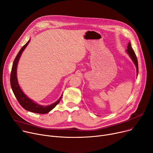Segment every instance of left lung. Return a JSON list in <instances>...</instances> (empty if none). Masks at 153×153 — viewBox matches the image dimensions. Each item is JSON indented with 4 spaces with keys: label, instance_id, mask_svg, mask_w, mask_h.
<instances>
[{
    "label": "left lung",
    "instance_id": "8db88e82",
    "mask_svg": "<svg viewBox=\"0 0 153 153\" xmlns=\"http://www.w3.org/2000/svg\"><path fill=\"white\" fill-rule=\"evenodd\" d=\"M127 52L128 53V54L129 55V56L130 57V58L131 59V60H133V63L135 65L136 67H137V75L138 74V60H137V58L136 56L135 53H134L133 49L131 48V43L129 42L128 44V46H127V49L126 50Z\"/></svg>",
    "mask_w": 153,
    "mask_h": 153
}]
</instances>
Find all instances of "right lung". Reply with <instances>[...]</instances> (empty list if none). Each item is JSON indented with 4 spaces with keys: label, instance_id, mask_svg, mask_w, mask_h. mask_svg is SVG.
Listing matches in <instances>:
<instances>
[{
    "label": "right lung",
    "instance_id": "obj_1",
    "mask_svg": "<svg viewBox=\"0 0 153 153\" xmlns=\"http://www.w3.org/2000/svg\"><path fill=\"white\" fill-rule=\"evenodd\" d=\"M30 40H29L22 47V48L20 49L19 52L18 53V54L16 55L13 61L11 75H10V85L12 89V91L16 98V100H18V101H19L20 104L22 105V107H23L25 110L31 112H34V113L44 114L48 113L52 109L54 108V107L56 106V105H57L60 102L61 98L62 97V95L60 96V97L59 98V100L58 101H57L54 103L52 104L51 105H41L37 103H36L34 101L28 98L22 91L17 81L16 68H17L18 62L19 61L22 53L23 51L25 50V49L26 48V47L27 46V45H28V43L30 42Z\"/></svg>",
    "mask_w": 153,
    "mask_h": 153
}]
</instances>
